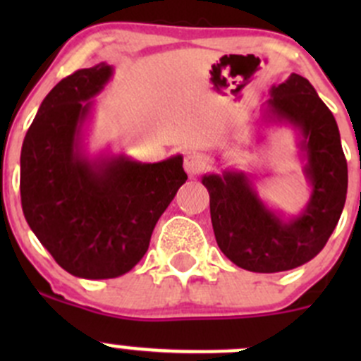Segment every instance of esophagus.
<instances>
[{
  "label": "esophagus",
  "mask_w": 361,
  "mask_h": 361,
  "mask_svg": "<svg viewBox=\"0 0 361 361\" xmlns=\"http://www.w3.org/2000/svg\"><path fill=\"white\" fill-rule=\"evenodd\" d=\"M183 167H185V171H187L188 176H197L199 173H202V171H204V167H206V162H204V159L201 157V155L188 152V154L185 155Z\"/></svg>",
  "instance_id": "obj_1"
}]
</instances>
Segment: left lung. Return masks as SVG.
<instances>
[{
	"label": "left lung",
	"instance_id": "left-lung-1",
	"mask_svg": "<svg viewBox=\"0 0 361 361\" xmlns=\"http://www.w3.org/2000/svg\"><path fill=\"white\" fill-rule=\"evenodd\" d=\"M269 94L265 122H286L298 130L302 171L311 185L304 209L285 218L262 201L251 174L243 171L202 176L220 250L238 267L265 274L312 260L332 235L348 194V162L337 122L314 87L292 73Z\"/></svg>",
	"mask_w": 361,
	"mask_h": 361
}]
</instances>
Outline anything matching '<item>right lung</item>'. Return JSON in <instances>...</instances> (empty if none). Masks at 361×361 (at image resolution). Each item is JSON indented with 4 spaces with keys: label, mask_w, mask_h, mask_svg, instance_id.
Here are the masks:
<instances>
[{
    "label": "right lung",
    "mask_w": 361,
    "mask_h": 361,
    "mask_svg": "<svg viewBox=\"0 0 361 361\" xmlns=\"http://www.w3.org/2000/svg\"><path fill=\"white\" fill-rule=\"evenodd\" d=\"M113 68L99 63L61 80L39 104L20 152L24 216L54 260L83 279L129 272L147 253L160 214L187 181L183 157L137 162L90 157L83 130Z\"/></svg>",
    "instance_id": "add662e5"
}]
</instances>
